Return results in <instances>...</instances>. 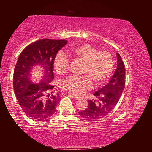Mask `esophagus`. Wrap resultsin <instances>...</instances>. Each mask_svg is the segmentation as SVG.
Instances as JSON below:
<instances>
[{
	"instance_id": "esophagus-1",
	"label": "esophagus",
	"mask_w": 152,
	"mask_h": 152,
	"mask_svg": "<svg viewBox=\"0 0 152 152\" xmlns=\"http://www.w3.org/2000/svg\"><path fill=\"white\" fill-rule=\"evenodd\" d=\"M68 95H69V96H70L72 98H74V99L75 100H79L80 99V97H79L78 96H76V95H74V94H68Z\"/></svg>"
}]
</instances>
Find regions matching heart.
<instances>
[{"label": "heart", "instance_id": "heart-1", "mask_svg": "<svg viewBox=\"0 0 152 152\" xmlns=\"http://www.w3.org/2000/svg\"><path fill=\"white\" fill-rule=\"evenodd\" d=\"M65 54L74 60L82 61V74L85 76H69L61 82V88L74 94H81L94 85L101 86L112 75L114 60L111 53L107 51H98L88 43H82L68 48ZM69 60L62 52L58 53L53 61V68L58 74L66 72Z\"/></svg>", "mask_w": 152, "mask_h": 152}]
</instances>
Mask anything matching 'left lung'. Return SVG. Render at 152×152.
<instances>
[{
  "instance_id": "8db88e82",
  "label": "left lung",
  "mask_w": 152,
  "mask_h": 152,
  "mask_svg": "<svg viewBox=\"0 0 152 152\" xmlns=\"http://www.w3.org/2000/svg\"><path fill=\"white\" fill-rule=\"evenodd\" d=\"M117 66L114 74L106 86L95 92L94 95L99 99L97 102L89 100L86 109L78 112L86 121H98L112 111L120 99L125 85V67L119 53H117Z\"/></svg>"
}]
</instances>
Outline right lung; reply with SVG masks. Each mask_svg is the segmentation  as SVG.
Returning a JSON list of instances; mask_svg holds the SVG:
<instances>
[{"label":"right lung","mask_w":152,"mask_h":152,"mask_svg":"<svg viewBox=\"0 0 152 152\" xmlns=\"http://www.w3.org/2000/svg\"><path fill=\"white\" fill-rule=\"evenodd\" d=\"M67 40L42 39L27 45L20 53L13 74V88L18 102L25 115L36 121L52 116L60 101L59 94H51L54 86L53 61ZM36 65L42 67L44 75L37 83L31 80L30 72Z\"/></svg>","instance_id":"right-lung-1"}]
</instances>
